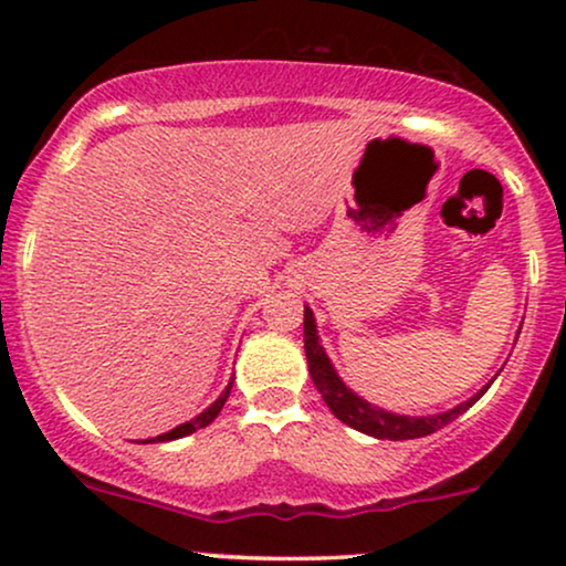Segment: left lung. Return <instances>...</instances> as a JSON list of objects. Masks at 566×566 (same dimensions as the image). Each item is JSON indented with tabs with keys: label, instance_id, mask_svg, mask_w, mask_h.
Masks as SVG:
<instances>
[{
	"label": "left lung",
	"instance_id": "1",
	"mask_svg": "<svg viewBox=\"0 0 566 566\" xmlns=\"http://www.w3.org/2000/svg\"><path fill=\"white\" fill-rule=\"evenodd\" d=\"M303 343H305V359H308V373L311 380H314L316 391L322 394V399L327 401L329 412L335 415L340 423H346L356 431L367 433V437L375 439H391V441H401V439H418V437H428V433L439 431L447 423H452L458 415H463L465 409L476 405L482 399L486 388L492 386V378L479 394H473L469 401L463 405L447 409V412H437V415H399L391 412V409H382L369 405L367 399H361L359 394H354L346 382L340 380V375L335 373L333 361H329L327 350H324L322 340H319V329H316V319L314 311L305 305L303 311Z\"/></svg>",
	"mask_w": 566,
	"mask_h": 566
}]
</instances>
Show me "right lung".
<instances>
[{
  "label": "right lung",
  "instance_id": "right-lung-1",
  "mask_svg": "<svg viewBox=\"0 0 566 566\" xmlns=\"http://www.w3.org/2000/svg\"><path fill=\"white\" fill-rule=\"evenodd\" d=\"M231 386H233V378L229 380V386L223 388V394L218 396L216 401H212L210 407L205 409V412H199L197 418H191V420H186V423H180V426H175L172 431H167V433H159V437H154V439H146V444H154V441H172V439H184V437H188V433H193V431H199V428H205V426H210L212 420L218 418V412L220 409H223V405H226V399H229V394H231Z\"/></svg>",
  "mask_w": 566,
  "mask_h": 566
}]
</instances>
